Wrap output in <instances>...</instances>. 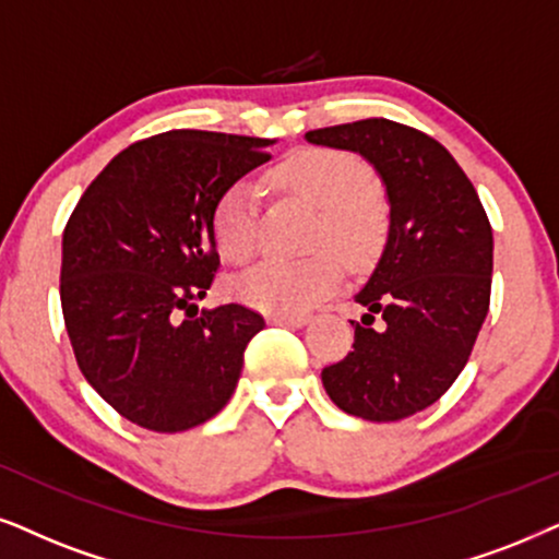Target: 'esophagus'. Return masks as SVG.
Instances as JSON below:
<instances>
[{"label": "esophagus", "mask_w": 559, "mask_h": 559, "mask_svg": "<svg viewBox=\"0 0 559 559\" xmlns=\"http://www.w3.org/2000/svg\"><path fill=\"white\" fill-rule=\"evenodd\" d=\"M309 317L307 314H271L267 317V322L271 324H286V328H301V324H307Z\"/></svg>", "instance_id": "obj_1"}]
</instances>
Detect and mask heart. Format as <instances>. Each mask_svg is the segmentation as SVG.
I'll return each instance as SVG.
<instances>
[{
	"label": "heart",
	"instance_id": "1",
	"mask_svg": "<svg viewBox=\"0 0 559 559\" xmlns=\"http://www.w3.org/2000/svg\"><path fill=\"white\" fill-rule=\"evenodd\" d=\"M273 182L320 206L312 247L304 260L267 258L239 273L229 292L239 301L271 314H299L320 301L343 273V261L358 267L377 258L390 231V203L356 157L335 150H301L273 167ZM218 252L229 263H247L258 250V188L237 180L214 211ZM342 255L337 257L336 252Z\"/></svg>",
	"mask_w": 559,
	"mask_h": 559
}]
</instances>
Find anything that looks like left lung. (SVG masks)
Segmentation results:
<instances>
[{
  "label": "left lung",
  "instance_id": "left-lung-1",
  "mask_svg": "<svg viewBox=\"0 0 559 559\" xmlns=\"http://www.w3.org/2000/svg\"><path fill=\"white\" fill-rule=\"evenodd\" d=\"M307 141L358 152L390 195V235L369 284L353 350L322 369L324 392L356 418L420 413L454 384L490 309L492 227L447 146L386 118L330 126Z\"/></svg>",
  "mask_w": 559,
  "mask_h": 559
}]
</instances>
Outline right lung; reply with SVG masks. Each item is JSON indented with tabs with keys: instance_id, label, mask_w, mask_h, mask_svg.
Returning a JSON list of instances; mask_svg holds the SVG:
<instances>
[{
	"instance_id": "right-lung-1",
	"label": "right lung",
	"mask_w": 559,
	"mask_h": 559,
	"mask_svg": "<svg viewBox=\"0 0 559 559\" xmlns=\"http://www.w3.org/2000/svg\"><path fill=\"white\" fill-rule=\"evenodd\" d=\"M271 139L167 131L116 154L63 229L61 312L84 379L157 433L227 405L245 348L265 328L242 304L201 309L218 271L214 211L271 159Z\"/></svg>"
}]
</instances>
